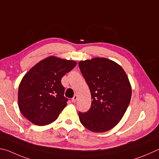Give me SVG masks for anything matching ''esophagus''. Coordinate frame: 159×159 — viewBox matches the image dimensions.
Wrapping results in <instances>:
<instances>
[{
    "mask_svg": "<svg viewBox=\"0 0 159 159\" xmlns=\"http://www.w3.org/2000/svg\"><path fill=\"white\" fill-rule=\"evenodd\" d=\"M77 98H78L77 95H74V97L72 98V99H71V102H73V103H75V102H76V100H77Z\"/></svg>",
    "mask_w": 159,
    "mask_h": 159,
    "instance_id": "34e87169",
    "label": "esophagus"
}]
</instances>
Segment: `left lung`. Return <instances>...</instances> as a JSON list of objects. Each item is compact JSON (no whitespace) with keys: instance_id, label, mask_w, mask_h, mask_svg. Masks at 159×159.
Listing matches in <instances>:
<instances>
[{"instance_id":"1","label":"left lung","mask_w":159,"mask_h":159,"mask_svg":"<svg viewBox=\"0 0 159 159\" xmlns=\"http://www.w3.org/2000/svg\"><path fill=\"white\" fill-rule=\"evenodd\" d=\"M79 66L92 99L87 112H79L80 122L91 131H107L122 120L131 101L127 75L121 66L104 57L80 61Z\"/></svg>"}]
</instances>
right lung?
Returning <instances> with one entry per match:
<instances>
[{"mask_svg":"<svg viewBox=\"0 0 159 159\" xmlns=\"http://www.w3.org/2000/svg\"><path fill=\"white\" fill-rule=\"evenodd\" d=\"M76 62L50 56L27 72L20 83L18 103L22 115L34 125L53 122L67 106L61 79Z\"/></svg>","mask_w":159,"mask_h":159,"instance_id":"right-lung-1","label":"right lung"}]
</instances>
